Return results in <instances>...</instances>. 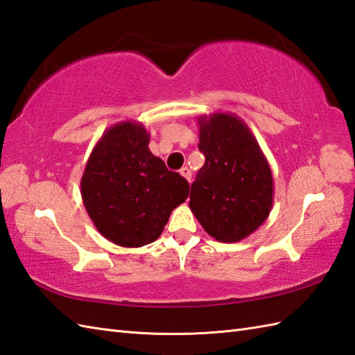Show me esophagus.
I'll return each mask as SVG.
<instances>
[{
    "mask_svg": "<svg viewBox=\"0 0 355 355\" xmlns=\"http://www.w3.org/2000/svg\"><path fill=\"white\" fill-rule=\"evenodd\" d=\"M180 173H182V175L187 180V182L191 183V180H192V171H191L189 168H187V166H184V168L180 169Z\"/></svg>",
    "mask_w": 355,
    "mask_h": 355,
    "instance_id": "34e87169",
    "label": "esophagus"
}]
</instances>
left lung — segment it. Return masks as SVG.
<instances>
[{
  "mask_svg": "<svg viewBox=\"0 0 355 355\" xmlns=\"http://www.w3.org/2000/svg\"><path fill=\"white\" fill-rule=\"evenodd\" d=\"M206 163L191 186L189 207L210 236L238 243L259 227L273 206L271 169L243 119L230 112L200 116Z\"/></svg>",
  "mask_w": 355,
  "mask_h": 355,
  "instance_id": "left-lung-1",
  "label": "left lung"
}]
</instances>
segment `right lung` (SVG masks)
<instances>
[{
  "label": "right lung",
  "mask_w": 355,
  "mask_h": 355,
  "mask_svg": "<svg viewBox=\"0 0 355 355\" xmlns=\"http://www.w3.org/2000/svg\"><path fill=\"white\" fill-rule=\"evenodd\" d=\"M148 145L141 123L112 125L96 143L80 180L87 214L101 235L120 247L154 243L189 195L186 178L166 168Z\"/></svg>",
  "instance_id": "right-lung-1"
}]
</instances>
